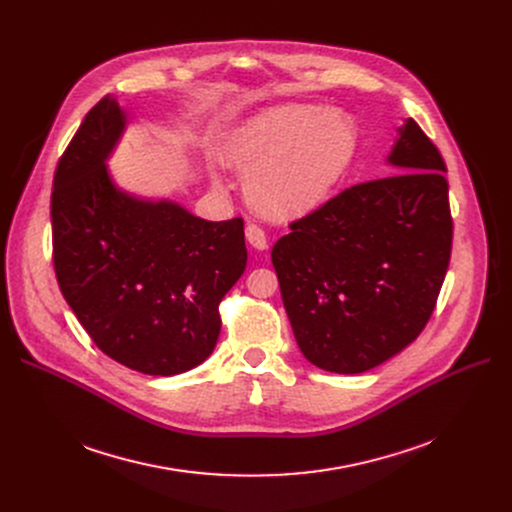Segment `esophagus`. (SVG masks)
Returning <instances> with one entry per match:
<instances>
[{"label": "esophagus", "instance_id": "34e87169", "mask_svg": "<svg viewBox=\"0 0 512 512\" xmlns=\"http://www.w3.org/2000/svg\"><path fill=\"white\" fill-rule=\"evenodd\" d=\"M245 234H247V240H249V245L253 249H257V251L267 249V236H265V230L259 224L249 222L247 228H245Z\"/></svg>", "mask_w": 512, "mask_h": 512}]
</instances>
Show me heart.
<instances>
[{
    "label": "heart",
    "instance_id": "1",
    "mask_svg": "<svg viewBox=\"0 0 512 512\" xmlns=\"http://www.w3.org/2000/svg\"><path fill=\"white\" fill-rule=\"evenodd\" d=\"M355 151V132L340 114L284 105L226 134L224 164L247 172L251 201L270 215L290 218L315 207Z\"/></svg>",
    "mask_w": 512,
    "mask_h": 512
}]
</instances>
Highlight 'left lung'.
<instances>
[{
    "label": "left lung",
    "mask_w": 512,
    "mask_h": 512,
    "mask_svg": "<svg viewBox=\"0 0 512 512\" xmlns=\"http://www.w3.org/2000/svg\"><path fill=\"white\" fill-rule=\"evenodd\" d=\"M388 161L394 174L344 188L272 249L294 338L319 369L382 365L436 309L452 249L446 164L413 118Z\"/></svg>",
    "instance_id": "8db88e82"
}]
</instances>
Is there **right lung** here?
Segmentation results:
<instances>
[{
  "mask_svg": "<svg viewBox=\"0 0 512 512\" xmlns=\"http://www.w3.org/2000/svg\"><path fill=\"white\" fill-rule=\"evenodd\" d=\"M122 128L116 99L103 97L58 161L53 270L101 353L147 375H176L218 342L220 303L247 265L245 226L118 191L105 157Z\"/></svg>",
  "mask_w": 512,
  "mask_h": 512,
  "instance_id": "obj_1",
  "label": "right lung"
}]
</instances>
